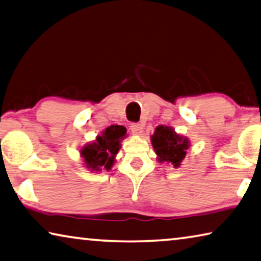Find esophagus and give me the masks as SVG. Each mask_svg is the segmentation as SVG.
Segmentation results:
<instances>
[{"mask_svg": "<svg viewBox=\"0 0 261 261\" xmlns=\"http://www.w3.org/2000/svg\"><path fill=\"white\" fill-rule=\"evenodd\" d=\"M130 129H131L132 134H134V135H142L143 125H142V124H139V123H134V124H131Z\"/></svg>", "mask_w": 261, "mask_h": 261, "instance_id": "esophagus-1", "label": "esophagus"}]
</instances>
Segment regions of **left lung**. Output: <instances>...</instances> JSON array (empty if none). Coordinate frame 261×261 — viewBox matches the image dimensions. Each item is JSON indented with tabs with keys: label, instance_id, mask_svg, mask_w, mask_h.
Returning <instances> with one entry per match:
<instances>
[{
	"label": "left lung",
	"instance_id": "1",
	"mask_svg": "<svg viewBox=\"0 0 261 261\" xmlns=\"http://www.w3.org/2000/svg\"><path fill=\"white\" fill-rule=\"evenodd\" d=\"M151 143L160 164H168L174 168L181 166L189 150L190 142L187 137L177 134L174 127L158 125L151 136Z\"/></svg>",
	"mask_w": 261,
	"mask_h": 261
}]
</instances>
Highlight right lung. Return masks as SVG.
Here are the masks:
<instances>
[{
	"instance_id": "1",
	"label": "right lung",
	"mask_w": 261,
	"mask_h": 261,
	"mask_svg": "<svg viewBox=\"0 0 261 261\" xmlns=\"http://www.w3.org/2000/svg\"><path fill=\"white\" fill-rule=\"evenodd\" d=\"M125 137L126 129L123 125H110L103 130L94 142L87 143L80 148L85 167L92 172H102V169L110 171L121 148L122 139Z\"/></svg>"
}]
</instances>
